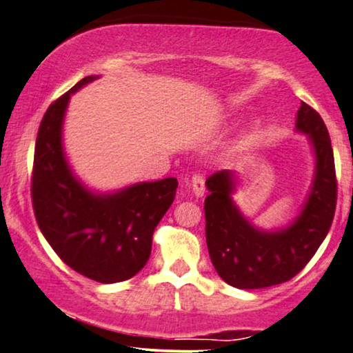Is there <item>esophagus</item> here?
Returning <instances> with one entry per match:
<instances>
[{"instance_id": "34e87169", "label": "esophagus", "mask_w": 353, "mask_h": 353, "mask_svg": "<svg viewBox=\"0 0 353 353\" xmlns=\"http://www.w3.org/2000/svg\"><path fill=\"white\" fill-rule=\"evenodd\" d=\"M186 185L190 186L191 190H193V193L198 196V198L204 196V193H205V180H204L203 175H199V173H194L193 178H191V180L188 181Z\"/></svg>"}]
</instances>
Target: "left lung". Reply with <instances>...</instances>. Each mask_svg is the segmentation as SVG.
Returning <instances> with one entry per match:
<instances>
[{"instance_id":"1","label":"left lung","mask_w":353,"mask_h":353,"mask_svg":"<svg viewBox=\"0 0 353 353\" xmlns=\"http://www.w3.org/2000/svg\"><path fill=\"white\" fill-rule=\"evenodd\" d=\"M296 130L310 136L316 175L303 210L281 232L254 228L232 201L235 180L230 170L212 173L205 186V241L219 276L236 288H264L290 281L316 253L331 228L337 203L334 152L323 118L301 102Z\"/></svg>"}]
</instances>
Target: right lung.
I'll list each match as a JSON object with an SVG mask.
<instances>
[{"label": "right lung", "instance_id": "add662e5", "mask_svg": "<svg viewBox=\"0 0 353 353\" xmlns=\"http://www.w3.org/2000/svg\"><path fill=\"white\" fill-rule=\"evenodd\" d=\"M81 79L50 105L37 134L30 194L43 236L63 263L100 283L136 276L148 263L155 227L175 199L176 178L137 183L113 194H94L72 175L61 144V125Z\"/></svg>", "mask_w": 353, "mask_h": 353}]
</instances>
